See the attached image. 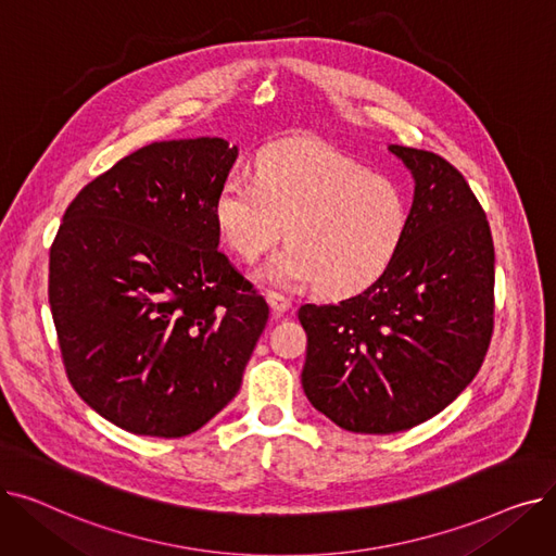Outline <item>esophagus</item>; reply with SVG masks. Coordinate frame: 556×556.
<instances>
[{
	"label": "esophagus",
	"instance_id": "esophagus-1",
	"mask_svg": "<svg viewBox=\"0 0 556 556\" xmlns=\"http://www.w3.org/2000/svg\"><path fill=\"white\" fill-rule=\"evenodd\" d=\"M266 300H268V304H270V308L275 313H286L290 308V300L286 295H281V293H275V290H268Z\"/></svg>",
	"mask_w": 556,
	"mask_h": 556
}]
</instances>
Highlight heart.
<instances>
[{
	"mask_svg": "<svg viewBox=\"0 0 556 556\" xmlns=\"http://www.w3.org/2000/svg\"><path fill=\"white\" fill-rule=\"evenodd\" d=\"M214 218L223 243L243 261L288 245L261 268L277 286L315 281L319 293L356 295L396 258L410 223L403 189L331 146L286 141L256 162V178L229 173Z\"/></svg>",
	"mask_w": 556,
	"mask_h": 556,
	"instance_id": "1",
	"label": "heart"
}]
</instances>
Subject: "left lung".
Listing matches in <instances>:
<instances>
[{"label":"left lung","instance_id":"8db88e82","mask_svg":"<svg viewBox=\"0 0 556 556\" xmlns=\"http://www.w3.org/2000/svg\"><path fill=\"white\" fill-rule=\"evenodd\" d=\"M415 175L405 241L361 295L304 304L302 386L352 432L390 434L442 413L473 381L493 333V241L482 204L442 155L392 143Z\"/></svg>","mask_w":556,"mask_h":556}]
</instances>
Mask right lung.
<instances>
[{"label":"right lung","mask_w":556,"mask_h":556,"mask_svg":"<svg viewBox=\"0 0 556 556\" xmlns=\"http://www.w3.org/2000/svg\"><path fill=\"white\" fill-rule=\"evenodd\" d=\"M218 137L143 146L70 202L49 304L72 388L103 419L185 437L237 396L268 304L218 250L237 160Z\"/></svg>","instance_id":"add662e5"}]
</instances>
